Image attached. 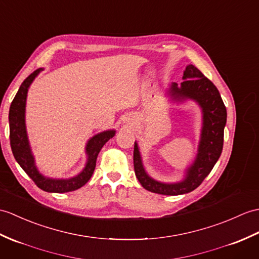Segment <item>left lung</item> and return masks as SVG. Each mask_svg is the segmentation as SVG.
I'll list each match as a JSON object with an SVG mask.
<instances>
[{
	"label": "left lung",
	"instance_id": "8db88e82",
	"mask_svg": "<svg viewBox=\"0 0 259 259\" xmlns=\"http://www.w3.org/2000/svg\"><path fill=\"white\" fill-rule=\"evenodd\" d=\"M182 79L181 86L172 82L166 94L177 102L193 100L202 111L197 153L193 163L185 170L183 180L165 183L150 177L143 166L138 142H135L134 164L137 179L146 190L162 195H181L195 190L212 171L223 150L227 113L218 88L193 65L186 66Z\"/></svg>",
	"mask_w": 259,
	"mask_h": 259
}]
</instances>
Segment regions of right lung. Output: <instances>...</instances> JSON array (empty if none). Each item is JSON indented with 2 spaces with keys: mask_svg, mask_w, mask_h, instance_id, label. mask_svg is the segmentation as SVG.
Segmentation results:
<instances>
[{
  "mask_svg": "<svg viewBox=\"0 0 259 259\" xmlns=\"http://www.w3.org/2000/svg\"><path fill=\"white\" fill-rule=\"evenodd\" d=\"M41 70L44 69H36L22 82L19 92L11 104L9 112L11 148L17 163L21 165L22 169L26 172L27 176L33 180L39 189L45 192H50V193H66V192L78 190L89 181L95 171L96 161H97L101 148L116 135V130L112 129L102 131L87 141L85 148L87 162L83 169L77 176L69 179H54L41 174L35 163V158L31 146H29L25 124V108L28 88Z\"/></svg>",
  "mask_w": 259,
  "mask_h": 259,
  "instance_id": "add662e5",
  "label": "right lung"
}]
</instances>
